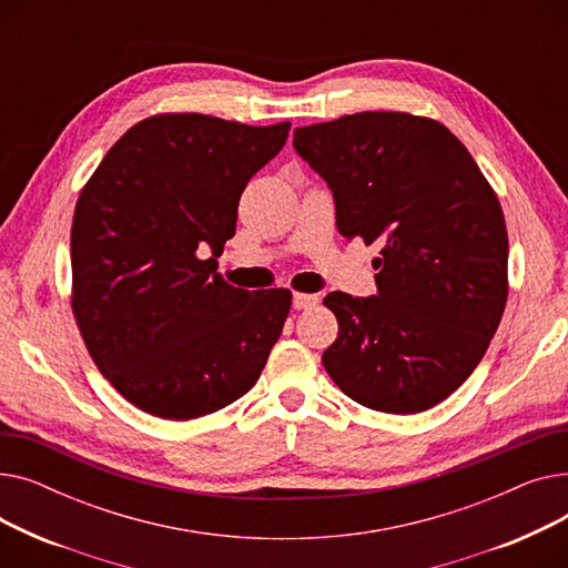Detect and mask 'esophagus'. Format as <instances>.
Instances as JSON below:
<instances>
[{
    "instance_id": "1",
    "label": "esophagus",
    "mask_w": 568,
    "mask_h": 568,
    "mask_svg": "<svg viewBox=\"0 0 568 568\" xmlns=\"http://www.w3.org/2000/svg\"><path fill=\"white\" fill-rule=\"evenodd\" d=\"M317 302H320V296H317V294H304V292H296V294L292 296V306H294L296 311L313 308Z\"/></svg>"
}]
</instances>
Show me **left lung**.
<instances>
[{
	"label": "left lung",
	"instance_id": "8db88e82",
	"mask_svg": "<svg viewBox=\"0 0 568 568\" xmlns=\"http://www.w3.org/2000/svg\"><path fill=\"white\" fill-rule=\"evenodd\" d=\"M336 202L345 239L379 242L377 294L332 292L338 389L389 414L424 412L479 366L509 294L499 200L465 144L428 116L356 112L292 140Z\"/></svg>",
	"mask_w": 568,
	"mask_h": 568
}]
</instances>
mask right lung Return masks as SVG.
<instances>
[{
    "label": "right lung",
    "instance_id": "obj_1",
    "mask_svg": "<svg viewBox=\"0 0 568 568\" xmlns=\"http://www.w3.org/2000/svg\"><path fill=\"white\" fill-rule=\"evenodd\" d=\"M290 122L248 126L197 112L146 116L84 184L71 227V306L103 377L129 403L189 422L257 382L292 306L216 274L248 179Z\"/></svg>",
    "mask_w": 568,
    "mask_h": 568
}]
</instances>
